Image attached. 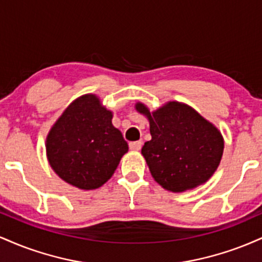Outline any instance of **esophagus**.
<instances>
[{"mask_svg":"<svg viewBox=\"0 0 262 262\" xmlns=\"http://www.w3.org/2000/svg\"><path fill=\"white\" fill-rule=\"evenodd\" d=\"M129 148L133 151H139L141 149V141H132V143H129Z\"/></svg>","mask_w":262,"mask_h":262,"instance_id":"34e87169","label":"esophagus"}]
</instances>
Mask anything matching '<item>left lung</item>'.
I'll use <instances>...</instances> for the list:
<instances>
[{
    "label": "left lung",
    "instance_id": "left-lung-1",
    "mask_svg": "<svg viewBox=\"0 0 262 262\" xmlns=\"http://www.w3.org/2000/svg\"><path fill=\"white\" fill-rule=\"evenodd\" d=\"M135 110L149 121L151 140L144 144L141 155L162 188L179 193L208 181L224 151L223 135L213 123L177 101L152 112L137 102Z\"/></svg>",
    "mask_w": 262,
    "mask_h": 262
}]
</instances>
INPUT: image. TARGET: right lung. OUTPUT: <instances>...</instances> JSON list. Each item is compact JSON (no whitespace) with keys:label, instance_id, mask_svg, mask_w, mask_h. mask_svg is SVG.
I'll use <instances>...</instances> for the list:
<instances>
[{"label":"right lung","instance_id":"right-lung-1","mask_svg":"<svg viewBox=\"0 0 262 262\" xmlns=\"http://www.w3.org/2000/svg\"><path fill=\"white\" fill-rule=\"evenodd\" d=\"M112 118V111L93 93L80 96L66 107L45 140L48 161L60 179L90 191L112 177L129 149Z\"/></svg>","mask_w":262,"mask_h":262}]
</instances>
